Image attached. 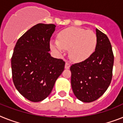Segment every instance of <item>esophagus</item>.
I'll return each instance as SVG.
<instances>
[{
	"label": "esophagus",
	"instance_id": "34e87169",
	"mask_svg": "<svg viewBox=\"0 0 123 123\" xmlns=\"http://www.w3.org/2000/svg\"><path fill=\"white\" fill-rule=\"evenodd\" d=\"M70 68V64L68 62H66L65 64V68L66 69H69Z\"/></svg>",
	"mask_w": 123,
	"mask_h": 123
}]
</instances>
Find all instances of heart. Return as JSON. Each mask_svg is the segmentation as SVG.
Returning <instances> with one entry per match:
<instances>
[{"label": "heart", "instance_id": "1", "mask_svg": "<svg viewBox=\"0 0 123 123\" xmlns=\"http://www.w3.org/2000/svg\"><path fill=\"white\" fill-rule=\"evenodd\" d=\"M97 43L96 34L92 31L79 27H69L58 34V41L50 42V48L59 54L69 50L70 59L75 62L86 61L95 50Z\"/></svg>", "mask_w": 123, "mask_h": 123}]
</instances>
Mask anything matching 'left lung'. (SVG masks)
Returning <instances> with one entry per match:
<instances>
[{
    "label": "left lung",
    "mask_w": 123,
    "mask_h": 123,
    "mask_svg": "<svg viewBox=\"0 0 123 123\" xmlns=\"http://www.w3.org/2000/svg\"><path fill=\"white\" fill-rule=\"evenodd\" d=\"M95 51L87 59L70 67L73 93L82 102L89 103L103 95L110 86L114 65L112 48L109 38L96 29Z\"/></svg>",
    "instance_id": "8db88e82"
}]
</instances>
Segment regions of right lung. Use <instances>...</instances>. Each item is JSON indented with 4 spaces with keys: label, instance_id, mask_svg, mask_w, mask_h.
<instances>
[{
    "label": "right lung",
    "instance_id": "1",
    "mask_svg": "<svg viewBox=\"0 0 123 123\" xmlns=\"http://www.w3.org/2000/svg\"><path fill=\"white\" fill-rule=\"evenodd\" d=\"M56 26L38 24L18 39L11 58L12 80L18 91L32 102L49 96L65 62L51 56L50 40Z\"/></svg>",
    "mask_w": 123,
    "mask_h": 123
}]
</instances>
